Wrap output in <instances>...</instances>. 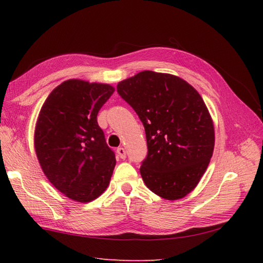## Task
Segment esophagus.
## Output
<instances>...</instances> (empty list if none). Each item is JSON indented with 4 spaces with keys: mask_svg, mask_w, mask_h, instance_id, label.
<instances>
[{
    "mask_svg": "<svg viewBox=\"0 0 263 263\" xmlns=\"http://www.w3.org/2000/svg\"><path fill=\"white\" fill-rule=\"evenodd\" d=\"M117 155H119V157H120L121 159H125V158H126V152H125V149L120 147L119 149H117Z\"/></svg>",
    "mask_w": 263,
    "mask_h": 263,
    "instance_id": "obj_1",
    "label": "esophagus"
}]
</instances>
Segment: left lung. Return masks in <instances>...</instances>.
Here are the masks:
<instances>
[{"instance_id":"obj_1","label":"left lung","mask_w":263,"mask_h":263,"mask_svg":"<svg viewBox=\"0 0 263 263\" xmlns=\"http://www.w3.org/2000/svg\"><path fill=\"white\" fill-rule=\"evenodd\" d=\"M117 92L146 131L144 184L166 200L184 198L198 185L214 153V122L202 97L182 78L148 70L120 81Z\"/></svg>"}]
</instances>
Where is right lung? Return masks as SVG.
I'll list each match as a JSON object with an SVG mask.
<instances>
[{"instance_id": "1", "label": "right lung", "mask_w": 263, "mask_h": 263, "mask_svg": "<svg viewBox=\"0 0 263 263\" xmlns=\"http://www.w3.org/2000/svg\"><path fill=\"white\" fill-rule=\"evenodd\" d=\"M115 91L107 83L69 79L48 95L35 126L33 146L44 174L61 193L90 202L107 189L116 164L97 123Z\"/></svg>"}]
</instances>
